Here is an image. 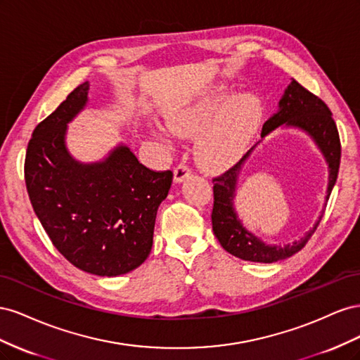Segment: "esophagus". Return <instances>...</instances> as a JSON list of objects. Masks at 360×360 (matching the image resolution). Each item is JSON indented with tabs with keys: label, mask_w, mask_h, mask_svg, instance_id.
<instances>
[{
	"label": "esophagus",
	"mask_w": 360,
	"mask_h": 360,
	"mask_svg": "<svg viewBox=\"0 0 360 360\" xmlns=\"http://www.w3.org/2000/svg\"><path fill=\"white\" fill-rule=\"evenodd\" d=\"M192 176V171L188 165L184 163H180L176 168H174V181L181 183L184 179H189Z\"/></svg>",
	"instance_id": "1"
}]
</instances>
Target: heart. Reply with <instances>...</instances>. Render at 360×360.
Segmentation results:
<instances>
[{
	"mask_svg": "<svg viewBox=\"0 0 360 360\" xmlns=\"http://www.w3.org/2000/svg\"><path fill=\"white\" fill-rule=\"evenodd\" d=\"M228 101L214 94L174 112L168 127L180 136H198L195 156L207 169H225L243 156L259 126L261 106L255 96L242 94Z\"/></svg>",
	"mask_w": 360,
	"mask_h": 360,
	"instance_id": "obj_1",
	"label": "heart"
}]
</instances>
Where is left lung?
I'll use <instances>...</instances> for the list:
<instances>
[{
  "label": "left lung",
  "mask_w": 360,
  "mask_h": 360,
  "mask_svg": "<svg viewBox=\"0 0 360 360\" xmlns=\"http://www.w3.org/2000/svg\"><path fill=\"white\" fill-rule=\"evenodd\" d=\"M282 124L288 127H297L303 130V132H307L320 148L329 165V184L328 195H326V200H329L338 179V169H340L341 141L328 105L320 97L302 86L296 79H292L285 89L282 99L279 101L278 112L271 115L263 124L261 138L267 136ZM254 148L255 146L233 168L221 174L219 177L213 179V233L226 252H230L237 258L254 261V263H276L279 259L290 258L291 255L299 252L308 243L315 230H317L323 214L300 240L292 242L291 245H266L252 233H249L242 222L238 221L234 210V198L238 174H240L242 165L249 155L252 153Z\"/></svg>",
  "instance_id": "obj_1"
}]
</instances>
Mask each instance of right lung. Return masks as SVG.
<instances>
[{
    "mask_svg": "<svg viewBox=\"0 0 360 360\" xmlns=\"http://www.w3.org/2000/svg\"><path fill=\"white\" fill-rule=\"evenodd\" d=\"M89 86H76L36 126L25 156V184L41 226L69 263L91 275L118 276L150 255L172 172L144 167L126 146L96 163L70 156L68 123L84 110Z\"/></svg>",
    "mask_w": 360,
    "mask_h": 360,
    "instance_id": "obj_1",
    "label": "right lung"
}]
</instances>
